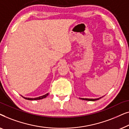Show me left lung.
<instances>
[{"label":"left lung","mask_w":129,"mask_h":129,"mask_svg":"<svg viewBox=\"0 0 129 129\" xmlns=\"http://www.w3.org/2000/svg\"><path fill=\"white\" fill-rule=\"evenodd\" d=\"M102 97L100 98H97V99H88V98H80V99L82 100H87V101H95V100H99L100 99V98H102Z\"/></svg>","instance_id":"1"}]
</instances>
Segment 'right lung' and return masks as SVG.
<instances>
[{"mask_svg": "<svg viewBox=\"0 0 129 129\" xmlns=\"http://www.w3.org/2000/svg\"><path fill=\"white\" fill-rule=\"evenodd\" d=\"M49 93H47L46 94H45V95H43V96H39V97H38V98H25V97H23V96L21 95V96L22 97V98H23L24 99H25L26 100H40V99H43L46 98V97L48 96Z\"/></svg>", "mask_w": 129, "mask_h": 129, "instance_id": "add662e5", "label": "right lung"}]
</instances>
